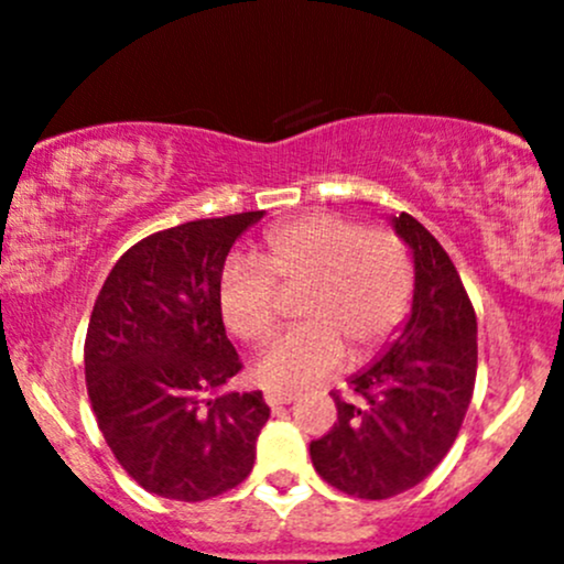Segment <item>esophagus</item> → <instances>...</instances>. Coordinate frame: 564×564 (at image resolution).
Listing matches in <instances>:
<instances>
[{
	"label": "esophagus",
	"mask_w": 564,
	"mask_h": 564,
	"mask_svg": "<svg viewBox=\"0 0 564 564\" xmlns=\"http://www.w3.org/2000/svg\"><path fill=\"white\" fill-rule=\"evenodd\" d=\"M267 399L269 406H282V403H293L295 401V393H284V390H267Z\"/></svg>",
	"instance_id": "34e87169"
}]
</instances>
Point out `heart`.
<instances>
[{"mask_svg":"<svg viewBox=\"0 0 564 564\" xmlns=\"http://www.w3.org/2000/svg\"><path fill=\"white\" fill-rule=\"evenodd\" d=\"M414 288L412 253L395 231L311 214L271 227L258 258H229L216 295L229 333L261 343L280 322V290H306L297 301L306 324L274 337L253 369L261 386L293 393L346 367L348 345L356 359L386 346L412 311Z\"/></svg>","mask_w":564,"mask_h":564,"instance_id":"1","label":"heart"}]
</instances>
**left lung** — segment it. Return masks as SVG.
Returning a JSON list of instances; mask_svg holds the SVG:
<instances>
[{
    "mask_svg": "<svg viewBox=\"0 0 564 564\" xmlns=\"http://www.w3.org/2000/svg\"><path fill=\"white\" fill-rule=\"evenodd\" d=\"M395 231L414 253L412 316L372 367L350 377L337 422L311 441L316 473L356 499H390L422 482L454 446L478 372V319L441 242L401 214Z\"/></svg>",
    "mask_w": 564,
    "mask_h": 564,
    "instance_id": "1",
    "label": "left lung"
}]
</instances>
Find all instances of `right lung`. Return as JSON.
Masks as SVG:
<instances>
[{
    "label": "right lung",
    "mask_w": 564,
    "mask_h": 564,
    "mask_svg": "<svg viewBox=\"0 0 564 564\" xmlns=\"http://www.w3.org/2000/svg\"><path fill=\"white\" fill-rule=\"evenodd\" d=\"M261 216L197 218L144 237L118 258L91 308V412L118 465L163 499H214L253 469L269 406L261 390H221L242 361L216 288L229 248Z\"/></svg>",
    "instance_id": "obj_1"
}]
</instances>
